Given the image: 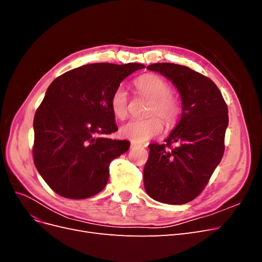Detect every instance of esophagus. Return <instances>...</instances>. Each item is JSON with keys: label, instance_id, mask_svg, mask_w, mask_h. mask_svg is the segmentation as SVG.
Wrapping results in <instances>:
<instances>
[{"label": "esophagus", "instance_id": "34e87169", "mask_svg": "<svg viewBox=\"0 0 262 262\" xmlns=\"http://www.w3.org/2000/svg\"><path fill=\"white\" fill-rule=\"evenodd\" d=\"M141 145L140 144H138V143H134V142H131V148L133 149V148H137V147H140Z\"/></svg>", "mask_w": 262, "mask_h": 262}]
</instances>
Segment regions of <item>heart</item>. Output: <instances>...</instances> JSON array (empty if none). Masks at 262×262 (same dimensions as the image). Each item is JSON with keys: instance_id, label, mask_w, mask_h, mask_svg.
Here are the masks:
<instances>
[{"instance_id": "b5f03b06", "label": "heart", "mask_w": 262, "mask_h": 262, "mask_svg": "<svg viewBox=\"0 0 262 262\" xmlns=\"http://www.w3.org/2000/svg\"><path fill=\"white\" fill-rule=\"evenodd\" d=\"M138 92L150 99L147 116L143 120H131L120 128V136L136 143H142L163 131L164 121L167 128L175 126L182 114V105L178 96L172 94L171 85L160 75L145 74L134 82ZM129 95L123 87H118L110 98V108L119 120H124L129 115Z\"/></svg>"}]
</instances>
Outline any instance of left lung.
Returning a JSON list of instances; mask_svg holds the SVG:
<instances>
[{
	"label": "left lung",
	"mask_w": 262,
	"mask_h": 262,
	"mask_svg": "<svg viewBox=\"0 0 262 262\" xmlns=\"http://www.w3.org/2000/svg\"><path fill=\"white\" fill-rule=\"evenodd\" d=\"M147 69L177 87L182 114L165 144H149L144 187L158 202L185 204L203 191L223 157L227 105L212 80L188 67L154 63Z\"/></svg>",
	"instance_id": "1"
}]
</instances>
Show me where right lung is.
<instances>
[{"instance_id": "obj_1", "label": "right lung", "mask_w": 262, "mask_h": 262, "mask_svg": "<svg viewBox=\"0 0 262 262\" xmlns=\"http://www.w3.org/2000/svg\"><path fill=\"white\" fill-rule=\"evenodd\" d=\"M140 63H93L73 69L50 84L34 118V163L55 193L86 199L100 192L109 165L130 142L107 136L118 130L110 98Z\"/></svg>"}]
</instances>
